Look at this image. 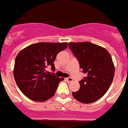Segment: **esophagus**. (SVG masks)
<instances>
[{
    "mask_svg": "<svg viewBox=\"0 0 128 128\" xmlns=\"http://www.w3.org/2000/svg\"><path fill=\"white\" fill-rule=\"evenodd\" d=\"M66 80H67L68 82H72V81H73V80H72V78H71V77H68V78H66Z\"/></svg>",
    "mask_w": 128,
    "mask_h": 128,
    "instance_id": "1",
    "label": "esophagus"
}]
</instances>
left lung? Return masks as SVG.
<instances>
[{
  "instance_id": "1",
  "label": "left lung",
  "mask_w": 128,
  "mask_h": 128,
  "mask_svg": "<svg viewBox=\"0 0 128 128\" xmlns=\"http://www.w3.org/2000/svg\"><path fill=\"white\" fill-rule=\"evenodd\" d=\"M68 47L86 75L80 81V90L72 96L82 103L95 102L106 93L114 80L115 67L110 54L103 47L88 42L69 43Z\"/></svg>"
}]
</instances>
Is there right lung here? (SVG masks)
I'll list each match as a JSON object with an SVG mask.
<instances>
[{"label": "right lung", "instance_id": "right-lung-1", "mask_svg": "<svg viewBox=\"0 0 128 128\" xmlns=\"http://www.w3.org/2000/svg\"><path fill=\"white\" fill-rule=\"evenodd\" d=\"M67 47L66 43L40 42L32 44L22 50L15 58L14 75L16 83L29 99L43 102L52 98L60 81L54 72H46L50 67L60 52Z\"/></svg>", "mask_w": 128, "mask_h": 128}]
</instances>
